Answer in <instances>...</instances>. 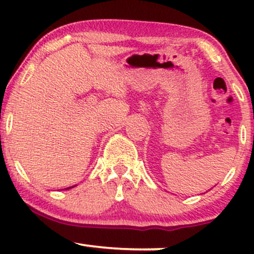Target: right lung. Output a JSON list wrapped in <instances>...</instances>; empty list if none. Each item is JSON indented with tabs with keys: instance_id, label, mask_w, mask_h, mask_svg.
Returning <instances> with one entry per match:
<instances>
[{
	"instance_id": "1",
	"label": "right lung",
	"mask_w": 254,
	"mask_h": 254,
	"mask_svg": "<svg viewBox=\"0 0 254 254\" xmlns=\"http://www.w3.org/2000/svg\"><path fill=\"white\" fill-rule=\"evenodd\" d=\"M74 187V186H73ZM73 187H68V189H65V190H69V189H73Z\"/></svg>"
}]
</instances>
